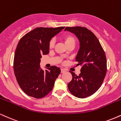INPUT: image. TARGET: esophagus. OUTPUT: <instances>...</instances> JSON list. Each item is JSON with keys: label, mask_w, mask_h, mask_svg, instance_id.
I'll use <instances>...</instances> for the list:
<instances>
[{"label": "esophagus", "mask_w": 121, "mask_h": 121, "mask_svg": "<svg viewBox=\"0 0 121 121\" xmlns=\"http://www.w3.org/2000/svg\"><path fill=\"white\" fill-rule=\"evenodd\" d=\"M66 72V70H65V69H61V73H65Z\"/></svg>", "instance_id": "34e87169"}]
</instances>
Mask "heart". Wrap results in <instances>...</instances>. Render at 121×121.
I'll list each match as a JSON object with an SVG mask.
<instances>
[{
	"label": "heart",
	"instance_id": "b5f03b06",
	"mask_svg": "<svg viewBox=\"0 0 121 121\" xmlns=\"http://www.w3.org/2000/svg\"><path fill=\"white\" fill-rule=\"evenodd\" d=\"M63 40L64 41L65 44L67 47H69L71 45L74 46L75 44V38L72 34H66L63 37ZM55 45V40L54 38L50 39L49 42L48 47L49 49H53ZM61 63H63L62 61H61Z\"/></svg>",
	"mask_w": 121,
	"mask_h": 121
}]
</instances>
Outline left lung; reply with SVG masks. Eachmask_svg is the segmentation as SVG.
I'll return each mask as SVG.
<instances>
[{
	"mask_svg": "<svg viewBox=\"0 0 121 121\" xmlns=\"http://www.w3.org/2000/svg\"><path fill=\"white\" fill-rule=\"evenodd\" d=\"M65 30L75 34L79 39L76 61L82 66L79 75L70 71L72 79L68 89L75 97L85 98L96 92L103 84L107 71L105 53L95 35L86 27L68 26Z\"/></svg>",
	"mask_w": 121,
	"mask_h": 121,
	"instance_id": "8db88e82",
	"label": "left lung"
}]
</instances>
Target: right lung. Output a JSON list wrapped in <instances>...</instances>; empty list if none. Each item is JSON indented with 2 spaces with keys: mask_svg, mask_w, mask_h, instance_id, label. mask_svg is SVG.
Segmentation results:
<instances>
[{
  "mask_svg": "<svg viewBox=\"0 0 121 121\" xmlns=\"http://www.w3.org/2000/svg\"><path fill=\"white\" fill-rule=\"evenodd\" d=\"M64 27H37L19 41L14 56V73L20 88L29 96L40 99L52 91L60 69L51 66L43 70L39 64L42 55L49 53L50 39Z\"/></svg>",
  "mask_w": 121,
  "mask_h": 121,
  "instance_id": "right-lung-1",
  "label": "right lung"
}]
</instances>
